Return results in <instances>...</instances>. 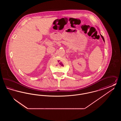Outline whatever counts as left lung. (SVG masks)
<instances>
[{
  "label": "left lung",
  "instance_id": "1",
  "mask_svg": "<svg viewBox=\"0 0 121 121\" xmlns=\"http://www.w3.org/2000/svg\"><path fill=\"white\" fill-rule=\"evenodd\" d=\"M101 37H102V39H103V40H104V41H104V37H103V36H102V35H101Z\"/></svg>",
  "mask_w": 121,
  "mask_h": 121
}]
</instances>
